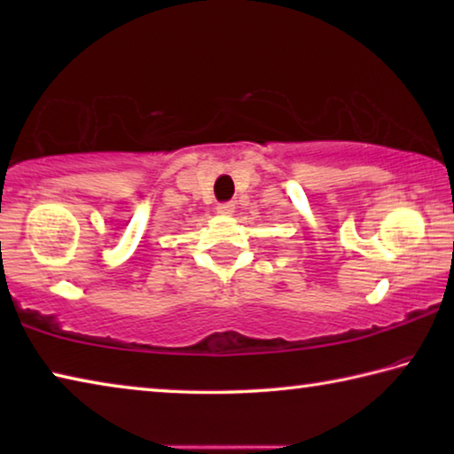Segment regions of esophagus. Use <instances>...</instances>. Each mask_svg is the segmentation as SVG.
Wrapping results in <instances>:
<instances>
[{
    "instance_id": "34e87169",
    "label": "esophagus",
    "mask_w": 454,
    "mask_h": 454,
    "mask_svg": "<svg viewBox=\"0 0 454 454\" xmlns=\"http://www.w3.org/2000/svg\"><path fill=\"white\" fill-rule=\"evenodd\" d=\"M236 210V204L234 202H222L216 206V212L222 214V216H230Z\"/></svg>"
}]
</instances>
